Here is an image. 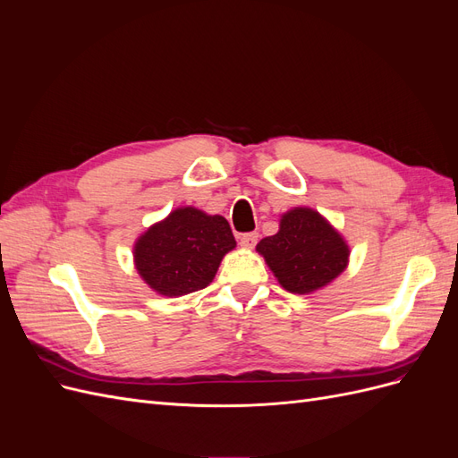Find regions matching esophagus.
<instances>
[{
  "mask_svg": "<svg viewBox=\"0 0 458 458\" xmlns=\"http://www.w3.org/2000/svg\"><path fill=\"white\" fill-rule=\"evenodd\" d=\"M259 234L258 233H244L241 237V246L242 248H254L258 244Z\"/></svg>",
  "mask_w": 458,
  "mask_h": 458,
  "instance_id": "obj_1",
  "label": "esophagus"
}]
</instances>
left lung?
<instances>
[{
    "mask_svg": "<svg viewBox=\"0 0 458 458\" xmlns=\"http://www.w3.org/2000/svg\"><path fill=\"white\" fill-rule=\"evenodd\" d=\"M256 250L293 294H310L327 286L345 269L350 258V246L342 234L306 206L283 214L279 233L261 239Z\"/></svg>",
    "mask_w": 458,
    "mask_h": 458,
    "instance_id": "1",
    "label": "left lung"
}]
</instances>
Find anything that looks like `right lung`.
<instances>
[{
    "label": "right lung",
    "mask_w": 458,
    "mask_h": 458,
    "mask_svg": "<svg viewBox=\"0 0 458 458\" xmlns=\"http://www.w3.org/2000/svg\"><path fill=\"white\" fill-rule=\"evenodd\" d=\"M237 246L225 217L177 208L133 246L141 279L162 296H183L214 281L221 259Z\"/></svg>",
    "instance_id": "add662e5"
}]
</instances>
